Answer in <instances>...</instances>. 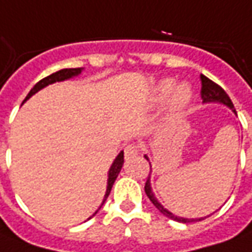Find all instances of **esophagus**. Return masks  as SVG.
<instances>
[{"label":"esophagus","mask_w":252,"mask_h":252,"mask_svg":"<svg viewBox=\"0 0 252 252\" xmlns=\"http://www.w3.org/2000/svg\"><path fill=\"white\" fill-rule=\"evenodd\" d=\"M139 151H140V146L139 144L131 143L126 146V149H124V154H126V158H131V157L138 156Z\"/></svg>","instance_id":"34e87169"}]
</instances>
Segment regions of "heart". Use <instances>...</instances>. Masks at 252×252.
<instances>
[{
  "mask_svg": "<svg viewBox=\"0 0 252 252\" xmlns=\"http://www.w3.org/2000/svg\"><path fill=\"white\" fill-rule=\"evenodd\" d=\"M173 86H175V82L173 80H163L162 84H161V94H168L170 90L173 89ZM191 99V93H189V89H188L187 86H184V84H181L179 86L177 89L175 90V93H173V96H172V109L173 110H183V109L186 108L188 105V102Z\"/></svg>",
  "mask_w": 252,
  "mask_h": 252,
  "instance_id": "1",
  "label": "heart"
}]
</instances>
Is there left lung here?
Instances as JSON below:
<instances>
[{
    "label": "left lung",
    "mask_w": 252,
    "mask_h": 252,
    "mask_svg": "<svg viewBox=\"0 0 252 252\" xmlns=\"http://www.w3.org/2000/svg\"><path fill=\"white\" fill-rule=\"evenodd\" d=\"M200 80H202V89H200V95H202V99L205 103L207 102H218V103H222L225 106H228L229 109H232V112L236 114V110L233 108V103L230 101V98L228 96V94L225 93L224 89H221L217 83H214L213 80H210L209 77H206L205 75H200ZM146 159H149L147 156H144ZM144 191H146V195L149 196V199L151 200V203L156 206L157 209L159 210V212L162 213L163 216H166V217L172 218V220H175V221H179V222H184V224H187V222H192V221H200V220H203V218H183V217H177L175 216L173 213H170L169 210H166L165 207H163L157 198L154 196V192L151 191V184H150V175L147 177V181H146V184H144Z\"/></svg>",
    "instance_id": "left-lung-1"
}]
</instances>
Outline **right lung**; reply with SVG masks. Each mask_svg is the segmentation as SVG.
Wrapping results in <instances>:
<instances>
[{"instance_id": "right-lung-1", "label": "right lung", "mask_w": 252, "mask_h": 252, "mask_svg": "<svg viewBox=\"0 0 252 252\" xmlns=\"http://www.w3.org/2000/svg\"><path fill=\"white\" fill-rule=\"evenodd\" d=\"M82 71H83V68H66V69H61V71L59 72H54V73L49 75V76H46L45 79H42V80H39L38 83L35 84L34 87L31 89V91L28 93V95L26 96L24 102L27 101L28 98H31V96L34 95L35 93H38L39 90H42L43 87H46V86H49V84L56 83V82H63V80H66V79H71V77L73 76H77V75H80V73H82ZM123 163H124V151H121L120 154L116 157V159H114L113 163H112V166H110V169H109L108 187H106V192H105V196H103V200H102L99 209H101L102 205L105 203V200L108 199L109 193H110V191H112V187H113L114 181H116L117 176H119V173H120L121 168H123ZM99 209H98V210H99ZM98 210H96L93 216H95L96 213H98Z\"/></svg>"}]
</instances>
